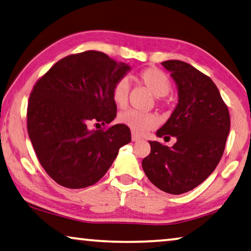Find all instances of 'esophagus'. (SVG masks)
I'll use <instances>...</instances> for the list:
<instances>
[{
  "instance_id": "esophagus-1",
  "label": "esophagus",
  "mask_w": 251,
  "mask_h": 251,
  "mask_svg": "<svg viewBox=\"0 0 251 251\" xmlns=\"http://www.w3.org/2000/svg\"><path fill=\"white\" fill-rule=\"evenodd\" d=\"M141 140V137L137 135V134H135V133H132V141L133 142H137V141H140Z\"/></svg>"
}]
</instances>
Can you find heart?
<instances>
[{
  "mask_svg": "<svg viewBox=\"0 0 251 251\" xmlns=\"http://www.w3.org/2000/svg\"><path fill=\"white\" fill-rule=\"evenodd\" d=\"M136 81L143 84L153 96H155V103L159 107L168 106L167 96L171 89V81L169 76L158 67H145L136 74ZM113 100L116 106L124 108L128 101L129 83L126 77L116 81L113 87ZM118 121L126 125L135 134H144L150 129L156 127L159 119L153 114H142L135 110H126L119 114Z\"/></svg>",
  "mask_w": 251,
  "mask_h": 251,
  "instance_id": "heart-1",
  "label": "heart"
}]
</instances>
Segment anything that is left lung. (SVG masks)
<instances>
[{
    "label": "left lung",
    "mask_w": 251,
    "mask_h": 251,
    "mask_svg": "<svg viewBox=\"0 0 251 251\" xmlns=\"http://www.w3.org/2000/svg\"><path fill=\"white\" fill-rule=\"evenodd\" d=\"M178 87L179 101L158 132L175 136L173 148L150 142L142 167L149 180L163 192L180 195L201 184L221 160L230 132V114L214 82L188 63L162 62Z\"/></svg>",
    "instance_id": "1"
}]
</instances>
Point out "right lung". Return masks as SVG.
Masks as SVG:
<instances>
[{"label": "right lung", "mask_w": 251, "mask_h": 251, "mask_svg": "<svg viewBox=\"0 0 251 251\" xmlns=\"http://www.w3.org/2000/svg\"><path fill=\"white\" fill-rule=\"evenodd\" d=\"M128 70L101 51L87 50L59 59L33 85L29 138L39 163L58 185H95L130 142L126 125L107 127L117 114L113 87ZM91 124L104 127L90 130Z\"/></svg>", "instance_id": "obj_1"}]
</instances>
